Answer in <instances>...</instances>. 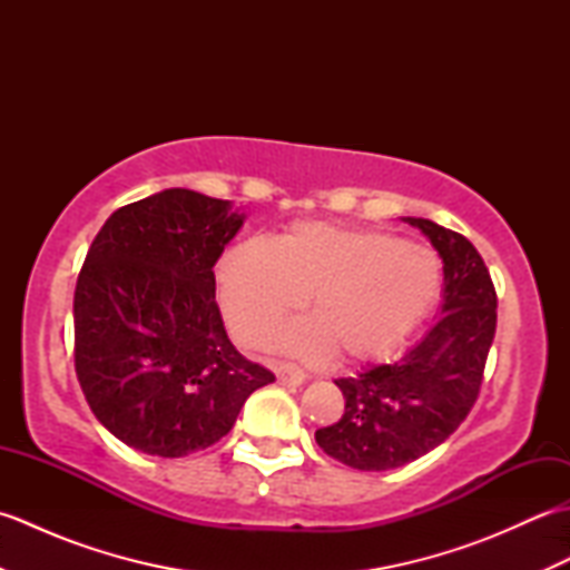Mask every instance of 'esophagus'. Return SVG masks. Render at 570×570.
I'll list each match as a JSON object with an SVG mask.
<instances>
[{
  "label": "esophagus",
  "instance_id": "obj_1",
  "mask_svg": "<svg viewBox=\"0 0 570 570\" xmlns=\"http://www.w3.org/2000/svg\"><path fill=\"white\" fill-rule=\"evenodd\" d=\"M276 380L282 384H304L306 382V374L304 370H298L296 365H288V362H282V365H276Z\"/></svg>",
  "mask_w": 570,
  "mask_h": 570
}]
</instances>
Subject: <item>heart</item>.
Here are the masks:
<instances>
[{"instance_id": "heart-1", "label": "heart", "mask_w": 570, "mask_h": 570, "mask_svg": "<svg viewBox=\"0 0 570 570\" xmlns=\"http://www.w3.org/2000/svg\"><path fill=\"white\" fill-rule=\"evenodd\" d=\"M229 331L257 345L276 321L306 304L313 318L276 328L278 353L343 362L386 357L419 328L441 296V262L429 247L377 229L301 223L278 239L252 237L217 266Z\"/></svg>"}]
</instances>
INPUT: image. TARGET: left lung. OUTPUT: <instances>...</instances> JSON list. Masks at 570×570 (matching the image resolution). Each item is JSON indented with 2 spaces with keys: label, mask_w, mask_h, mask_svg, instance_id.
I'll return each instance as SVG.
<instances>
[{
  "label": "left lung",
  "mask_w": 570,
  "mask_h": 570,
  "mask_svg": "<svg viewBox=\"0 0 570 570\" xmlns=\"http://www.w3.org/2000/svg\"><path fill=\"white\" fill-rule=\"evenodd\" d=\"M402 220L443 259L441 318L402 360L335 380L345 414L318 429L316 443L355 470L402 468L460 426L478 399L498 325V294L472 242L423 217Z\"/></svg>",
  "instance_id": "obj_1"
}]
</instances>
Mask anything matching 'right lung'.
<instances>
[{
	"mask_svg": "<svg viewBox=\"0 0 570 570\" xmlns=\"http://www.w3.org/2000/svg\"><path fill=\"white\" fill-rule=\"evenodd\" d=\"M245 213L188 188L115 210L76 284V372L92 414L135 451L180 458L235 426L274 374L229 343L213 266Z\"/></svg>",
	"mask_w": 570,
	"mask_h": 570,
	"instance_id": "1",
	"label": "right lung"
}]
</instances>
